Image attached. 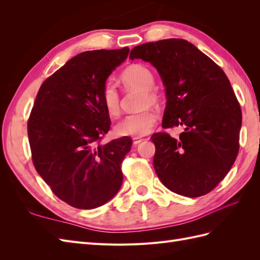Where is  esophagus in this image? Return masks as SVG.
Returning a JSON list of instances; mask_svg holds the SVG:
<instances>
[{
  "instance_id": "34e87169",
  "label": "esophagus",
  "mask_w": 260,
  "mask_h": 260,
  "mask_svg": "<svg viewBox=\"0 0 260 260\" xmlns=\"http://www.w3.org/2000/svg\"><path fill=\"white\" fill-rule=\"evenodd\" d=\"M144 139H142V138H133V144L135 145H138L139 143H141L142 142Z\"/></svg>"
}]
</instances>
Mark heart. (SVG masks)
<instances>
[{"label":"heart","mask_w":260,"mask_h":260,"mask_svg":"<svg viewBox=\"0 0 260 260\" xmlns=\"http://www.w3.org/2000/svg\"><path fill=\"white\" fill-rule=\"evenodd\" d=\"M125 89L142 90L141 105L159 103L160 96L153 88L155 77L151 69L141 64H132L120 75ZM101 100L106 112L111 116H117L120 112V94L112 82H106L101 91ZM157 123V115L152 109L130 114L116 124L115 132L119 137L140 138L148 135Z\"/></svg>","instance_id":"heart-1"}]
</instances>
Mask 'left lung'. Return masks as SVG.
Wrapping results in <instances>:
<instances>
[{"mask_svg":"<svg viewBox=\"0 0 260 260\" xmlns=\"http://www.w3.org/2000/svg\"><path fill=\"white\" fill-rule=\"evenodd\" d=\"M156 67L166 86L162 128L181 125L178 138L152 136L154 168L165 186L187 198L218 185L237 158L242 111L223 70L183 39L147 42L131 50Z\"/></svg>","mask_w":260,"mask_h":260,"instance_id":"8db88e82","label":"left lung"}]
</instances>
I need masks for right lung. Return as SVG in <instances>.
<instances>
[{"label": "right lung", "instance_id": "obj_1", "mask_svg": "<svg viewBox=\"0 0 260 260\" xmlns=\"http://www.w3.org/2000/svg\"><path fill=\"white\" fill-rule=\"evenodd\" d=\"M129 51L78 54L41 84L31 109L27 129L34 166L52 192L75 208L102 206L121 186V162L132 139L101 143L111 128L101 91Z\"/></svg>", "mask_w": 260, "mask_h": 260}]
</instances>
